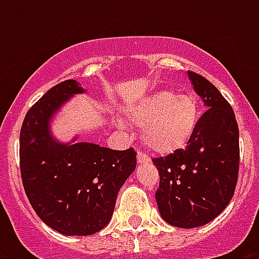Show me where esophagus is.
Listing matches in <instances>:
<instances>
[{"instance_id":"obj_1","label":"esophagus","mask_w":259,"mask_h":259,"mask_svg":"<svg viewBox=\"0 0 259 259\" xmlns=\"http://www.w3.org/2000/svg\"><path fill=\"white\" fill-rule=\"evenodd\" d=\"M150 161V158L146 156L145 153H142V152H138L137 153V162L138 164H148Z\"/></svg>"}]
</instances>
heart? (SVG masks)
Listing matches in <instances>:
<instances>
[{
  "label": "heart",
  "instance_id": "1",
  "mask_svg": "<svg viewBox=\"0 0 259 259\" xmlns=\"http://www.w3.org/2000/svg\"><path fill=\"white\" fill-rule=\"evenodd\" d=\"M127 118L144 129L142 140L148 149L166 156L183 149L192 138L199 125L200 109L193 95L161 90L132 106Z\"/></svg>",
  "mask_w": 259,
  "mask_h": 259
}]
</instances>
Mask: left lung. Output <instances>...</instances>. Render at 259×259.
Returning a JSON list of instances; mask_svg holds the SVG:
<instances>
[{"label": "left lung", "instance_id": "1", "mask_svg": "<svg viewBox=\"0 0 259 259\" xmlns=\"http://www.w3.org/2000/svg\"><path fill=\"white\" fill-rule=\"evenodd\" d=\"M188 78L208 110L185 149L153 158L160 173V215L181 229L213 221L233 199L239 170V130L233 107L201 75L188 71Z\"/></svg>", "mask_w": 259, "mask_h": 259}]
</instances>
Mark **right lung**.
Segmentation results:
<instances>
[{"instance_id":"add662e5","label":"right lung","mask_w":259,"mask_h":259,"mask_svg":"<svg viewBox=\"0 0 259 259\" xmlns=\"http://www.w3.org/2000/svg\"><path fill=\"white\" fill-rule=\"evenodd\" d=\"M68 79L48 90L26 113L20 132L24 189L38 218L64 235H91L113 217L118 192L137 164L133 148L113 150L91 142H60L51 121L75 94Z\"/></svg>"}]
</instances>
